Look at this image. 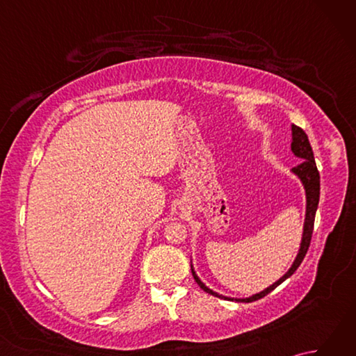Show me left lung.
Instances as JSON below:
<instances>
[{"label": "left lung", "mask_w": 356, "mask_h": 356, "mask_svg": "<svg viewBox=\"0 0 356 356\" xmlns=\"http://www.w3.org/2000/svg\"><path fill=\"white\" fill-rule=\"evenodd\" d=\"M291 148H292V153L303 159V162L300 165L295 166L292 168V172L297 174L300 177L301 182L305 185V190H306V218H305V229H303V238H301V246H300V251L297 254V259H295L293 264L291 266V269L286 272V274L275 282L274 284H270L266 289L261 291L260 293H255L252 297L249 298H236V301H243V303H251V301L255 300H260L263 297H266L269 292H272L275 289L277 286L282 284L286 278H289L295 270L298 269V266L303 261L305 255L309 249V245H311V238H312V232H314V222H315V213H316V208H318V202H320V172L316 170V163H315V159H314V151L311 143H309L307 139V134L305 133L303 128H300L297 125H292V143H291ZM191 272H193V277L195 280V283H197L203 291L207 293L214 295V297L218 298H225V300H234V298H228V297H222V295H218L217 292L211 291L209 287H207L200 282V278L195 275V272L191 266Z\"/></svg>", "instance_id": "8db88e82"}]
</instances>
